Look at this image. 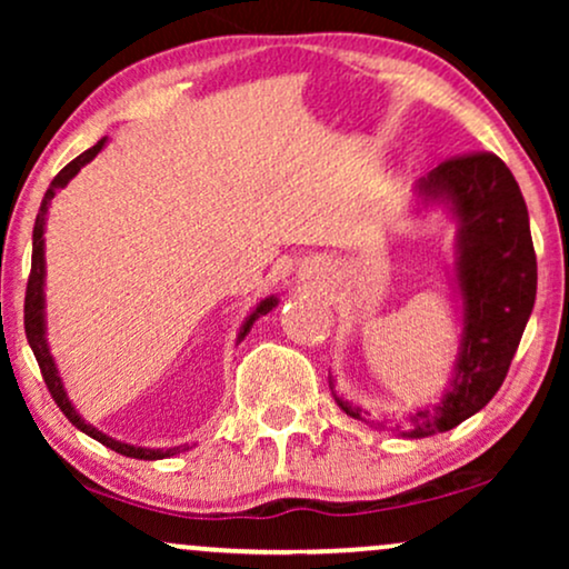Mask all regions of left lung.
I'll return each instance as SVG.
<instances>
[{
  "label": "left lung",
  "mask_w": 569,
  "mask_h": 569,
  "mask_svg": "<svg viewBox=\"0 0 569 569\" xmlns=\"http://www.w3.org/2000/svg\"><path fill=\"white\" fill-rule=\"evenodd\" d=\"M417 193L427 204H448L458 222L453 271L463 300V331L450 388L438 407L411 415V430L401 432L407 438L453 430L492 401L536 300L528 209L510 168L497 154L471 152L440 162L417 183ZM333 399L349 417L368 415L337 393Z\"/></svg>",
  "instance_id": "obj_1"
}]
</instances>
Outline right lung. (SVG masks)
<instances>
[{"instance_id": "1", "label": "right lung", "mask_w": 569, "mask_h": 569, "mask_svg": "<svg viewBox=\"0 0 569 569\" xmlns=\"http://www.w3.org/2000/svg\"><path fill=\"white\" fill-rule=\"evenodd\" d=\"M106 147V137L100 139L98 144H92L90 150H84L82 154H77V158L69 162V166H64L57 173V178H53L49 191H46V197L41 201V209H38V217H36V228H33V259H30V277H28V290H26V337H28V345L30 349H33L36 360H38V368H41V376L46 380V386H49V393L51 399L57 401V407L64 411V417L72 422L77 430H82L84 435H90L92 440L103 442L106 448L116 450V453L121 456H129V458H139V461H158V458H170L176 453H181V450H186L183 446L178 448H137V446H129V442H121V440H113L108 438V435H103L100 430H96V427L84 422V419L77 415V409L72 407V401H69V396L64 391V383H61V376L57 370V362H53V355L49 349V341H46V318H43V306H46V295H43V277H46V259H43V230H46V212H49L51 207V199L57 197L59 189H64V186L72 181V178L80 173V168L88 166V162L96 158V154L103 150ZM277 306V298L271 295V298L261 300L259 306H256V310L251 316L246 318L243 329H240L238 333V341L246 337L248 331H251L253 321L259 316H267L271 308Z\"/></svg>"}]
</instances>
